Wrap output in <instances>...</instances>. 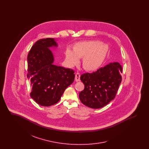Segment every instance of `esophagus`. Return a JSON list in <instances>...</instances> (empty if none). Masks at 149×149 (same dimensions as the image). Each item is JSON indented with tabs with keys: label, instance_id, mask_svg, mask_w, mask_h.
Segmentation results:
<instances>
[{
	"label": "esophagus",
	"instance_id": "esophagus-1",
	"mask_svg": "<svg viewBox=\"0 0 149 149\" xmlns=\"http://www.w3.org/2000/svg\"><path fill=\"white\" fill-rule=\"evenodd\" d=\"M80 74L79 73H77L76 74H75V81H79L80 80Z\"/></svg>",
	"mask_w": 149,
	"mask_h": 149
}]
</instances>
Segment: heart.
I'll return each mask as SVG.
<instances>
[{
	"label": "heart",
	"instance_id": "obj_1",
	"mask_svg": "<svg viewBox=\"0 0 149 149\" xmlns=\"http://www.w3.org/2000/svg\"><path fill=\"white\" fill-rule=\"evenodd\" d=\"M108 52V46L100 41H84L77 43L72 52L66 51V60L70 66H74L79 63V58H83L82 66L85 70L95 71L103 64Z\"/></svg>",
	"mask_w": 149,
	"mask_h": 149
}]
</instances>
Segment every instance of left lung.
Masks as SVG:
<instances>
[{
	"mask_svg": "<svg viewBox=\"0 0 149 149\" xmlns=\"http://www.w3.org/2000/svg\"><path fill=\"white\" fill-rule=\"evenodd\" d=\"M122 68L117 62L109 63L92 73L80 76L84 89L79 99L86 106L98 109L108 104L115 98L122 81Z\"/></svg>",
	"mask_w": 149,
	"mask_h": 149,
	"instance_id": "obj_1",
	"label": "left lung"
}]
</instances>
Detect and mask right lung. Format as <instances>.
<instances>
[{"instance_id": "right-lung-1", "label": "right lung", "mask_w": 149, "mask_h": 149, "mask_svg": "<svg viewBox=\"0 0 149 149\" xmlns=\"http://www.w3.org/2000/svg\"><path fill=\"white\" fill-rule=\"evenodd\" d=\"M57 47L54 38L37 41L27 56V78L32 86L31 97L42 106L57 103L66 88L74 80V71L54 65V57L50 47Z\"/></svg>"}]
</instances>
